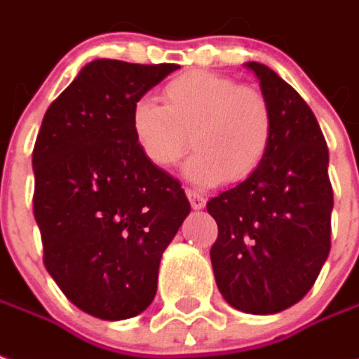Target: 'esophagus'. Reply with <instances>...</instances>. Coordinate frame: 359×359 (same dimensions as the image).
Wrapping results in <instances>:
<instances>
[{"mask_svg": "<svg viewBox=\"0 0 359 359\" xmlns=\"http://www.w3.org/2000/svg\"><path fill=\"white\" fill-rule=\"evenodd\" d=\"M187 196L190 200V205H192V210H202L205 205V198L196 192V190H192V188H187Z\"/></svg>", "mask_w": 359, "mask_h": 359, "instance_id": "1", "label": "esophagus"}]
</instances>
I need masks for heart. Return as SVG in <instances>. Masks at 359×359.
Listing matches in <instances>:
<instances>
[{
  "instance_id": "obj_1",
  "label": "heart",
  "mask_w": 359,
  "mask_h": 359,
  "mask_svg": "<svg viewBox=\"0 0 359 359\" xmlns=\"http://www.w3.org/2000/svg\"><path fill=\"white\" fill-rule=\"evenodd\" d=\"M130 124L137 149L161 169L179 165L192 140L196 154L184 165V177L198 187L249 179L274 140V114L266 97L210 72L171 79L163 89V104L137 99Z\"/></svg>"
}]
</instances>
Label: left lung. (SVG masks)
I'll list each match as a JSON object with an SVG mask.
<instances>
[{"mask_svg": "<svg viewBox=\"0 0 359 359\" xmlns=\"http://www.w3.org/2000/svg\"><path fill=\"white\" fill-rule=\"evenodd\" d=\"M274 114L264 163L208 202L217 222L210 250L223 299L250 315H274L309 292L330 250L328 149L313 110L264 64L247 62Z\"/></svg>", "mask_w": 359, "mask_h": 359, "instance_id": "obj_1", "label": "left lung"}]
</instances>
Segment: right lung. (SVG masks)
I'll return each instance as SVG.
<instances>
[{
    "label": "right lung",
    "mask_w": 359,
    "mask_h": 359,
    "mask_svg": "<svg viewBox=\"0 0 359 359\" xmlns=\"http://www.w3.org/2000/svg\"><path fill=\"white\" fill-rule=\"evenodd\" d=\"M179 66L93 60L44 114L32 151L44 266L102 320L144 313L159 262L190 214L180 182L132 136V107Z\"/></svg>",
    "instance_id": "1"
}]
</instances>
